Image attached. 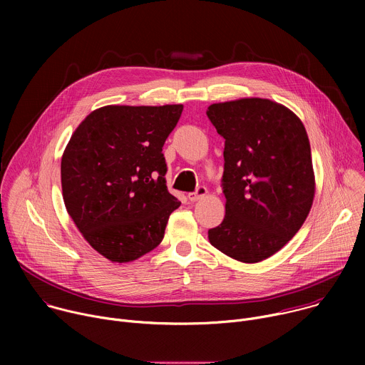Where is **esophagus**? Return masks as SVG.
I'll use <instances>...</instances> for the list:
<instances>
[{"instance_id":"obj_1","label":"esophagus","mask_w":365,"mask_h":365,"mask_svg":"<svg viewBox=\"0 0 365 365\" xmlns=\"http://www.w3.org/2000/svg\"><path fill=\"white\" fill-rule=\"evenodd\" d=\"M206 193H207V189H206L205 186H199L195 192H192V193L187 195V199H189L190 202H196V200H199L200 197H203Z\"/></svg>"}]
</instances>
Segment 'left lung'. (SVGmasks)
Listing matches in <instances>:
<instances>
[{
  "label": "left lung",
  "mask_w": 365,
  "mask_h": 365,
  "mask_svg": "<svg viewBox=\"0 0 365 365\" xmlns=\"http://www.w3.org/2000/svg\"><path fill=\"white\" fill-rule=\"evenodd\" d=\"M225 138V218L210 242L242 263H258L300 230L315 196L310 144L299 117L264 98L212 103L206 111Z\"/></svg>",
  "instance_id": "left-lung-1"
}]
</instances>
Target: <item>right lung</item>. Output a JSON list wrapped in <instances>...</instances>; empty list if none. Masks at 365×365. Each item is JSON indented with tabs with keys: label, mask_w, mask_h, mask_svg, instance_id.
Wrapping results in <instances>:
<instances>
[{
	"label": "right lung",
	"mask_w": 365,
	"mask_h": 365,
	"mask_svg": "<svg viewBox=\"0 0 365 365\" xmlns=\"http://www.w3.org/2000/svg\"><path fill=\"white\" fill-rule=\"evenodd\" d=\"M183 106L92 111L62 155L68 214L101 255L127 263L158 247L180 202L168 190L163 145Z\"/></svg>",
	"instance_id": "add662e5"
}]
</instances>
